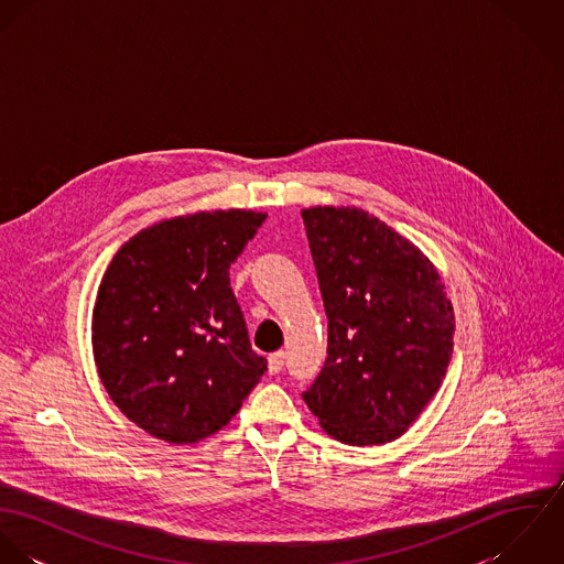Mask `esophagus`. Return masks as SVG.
Returning <instances> with one entry per match:
<instances>
[{
	"label": "esophagus",
	"mask_w": 564,
	"mask_h": 564,
	"mask_svg": "<svg viewBox=\"0 0 564 564\" xmlns=\"http://www.w3.org/2000/svg\"><path fill=\"white\" fill-rule=\"evenodd\" d=\"M284 351H273L271 356H269V373L271 376H275V373H280L282 371V367H284Z\"/></svg>",
	"instance_id": "obj_1"
}]
</instances>
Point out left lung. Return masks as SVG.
Instances as JSON below:
<instances>
[{"label": "left lung", "mask_w": 564, "mask_h": 564, "mask_svg": "<svg viewBox=\"0 0 564 564\" xmlns=\"http://www.w3.org/2000/svg\"><path fill=\"white\" fill-rule=\"evenodd\" d=\"M327 315V358L304 402L349 445L389 443L436 395L454 308L432 262L358 208L302 210Z\"/></svg>", "instance_id": "8db88e82"}]
</instances>
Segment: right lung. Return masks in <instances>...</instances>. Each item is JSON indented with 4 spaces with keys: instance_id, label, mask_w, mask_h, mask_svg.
Listing matches in <instances>:
<instances>
[{
    "instance_id": "add662e5",
    "label": "right lung",
    "mask_w": 564,
    "mask_h": 564,
    "mask_svg": "<svg viewBox=\"0 0 564 564\" xmlns=\"http://www.w3.org/2000/svg\"><path fill=\"white\" fill-rule=\"evenodd\" d=\"M264 219H166L108 264L93 311L95 365L110 400L148 434L197 443L228 425L264 376L230 286V264Z\"/></svg>"
}]
</instances>
